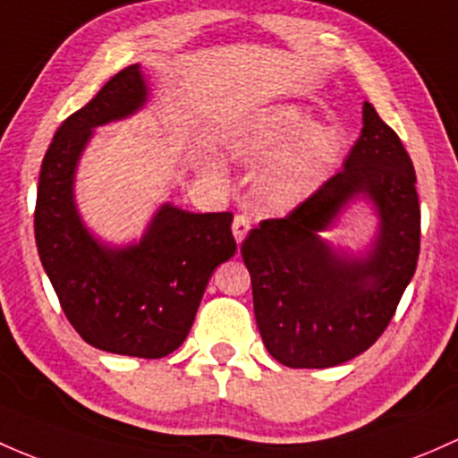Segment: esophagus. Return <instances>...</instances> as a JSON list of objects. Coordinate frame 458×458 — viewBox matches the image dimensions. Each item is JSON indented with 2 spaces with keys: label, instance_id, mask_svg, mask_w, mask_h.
Listing matches in <instances>:
<instances>
[{
  "label": "esophagus",
  "instance_id": "esophagus-1",
  "mask_svg": "<svg viewBox=\"0 0 458 458\" xmlns=\"http://www.w3.org/2000/svg\"><path fill=\"white\" fill-rule=\"evenodd\" d=\"M250 225H252V219H250L248 215H237L233 221V233H234V239H237V243H242L245 239V234L250 233Z\"/></svg>",
  "mask_w": 458,
  "mask_h": 458
}]
</instances>
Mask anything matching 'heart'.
Returning <instances> with one entry per match:
<instances>
[{
  "label": "heart",
  "mask_w": 458,
  "mask_h": 458,
  "mask_svg": "<svg viewBox=\"0 0 458 458\" xmlns=\"http://www.w3.org/2000/svg\"><path fill=\"white\" fill-rule=\"evenodd\" d=\"M225 148L245 165L276 157L261 177V192L269 204L293 206L327 180L343 136L335 127L311 124L298 107H276L230 133Z\"/></svg>",
  "instance_id": "heart-1"
}]
</instances>
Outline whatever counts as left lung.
I'll return each mask as SVG.
<instances>
[{
    "label": "left lung",
    "instance_id": "obj_1",
    "mask_svg": "<svg viewBox=\"0 0 458 458\" xmlns=\"http://www.w3.org/2000/svg\"><path fill=\"white\" fill-rule=\"evenodd\" d=\"M344 166L281 219L252 228L242 257L266 349L292 369H327L364 353L384 334L420 259L415 166L370 103ZM355 194L378 206L380 237L367 259L317 237Z\"/></svg>",
    "mask_w": 458,
    "mask_h": 458
}]
</instances>
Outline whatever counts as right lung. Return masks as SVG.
I'll return each instance as SVG.
<instances>
[{
	"instance_id": "right-lung-1",
	"label": "right lung",
	"mask_w": 458,
	"mask_h": 458,
	"mask_svg": "<svg viewBox=\"0 0 458 458\" xmlns=\"http://www.w3.org/2000/svg\"><path fill=\"white\" fill-rule=\"evenodd\" d=\"M140 65L112 76L61 123L41 162L35 239L61 310L100 351L157 360L189 335L208 278L237 252L233 213L195 215L162 206L138 245L105 248L81 224L72 184L91 129L142 107Z\"/></svg>"
}]
</instances>
